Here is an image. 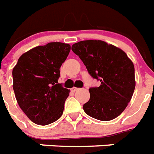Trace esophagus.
<instances>
[{"label": "esophagus", "mask_w": 154, "mask_h": 154, "mask_svg": "<svg viewBox=\"0 0 154 154\" xmlns=\"http://www.w3.org/2000/svg\"><path fill=\"white\" fill-rule=\"evenodd\" d=\"M78 90H79V88H77V87H73V88L71 89V91H72V92H75V91H77Z\"/></svg>", "instance_id": "esophagus-1"}]
</instances>
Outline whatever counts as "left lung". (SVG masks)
Wrapping results in <instances>:
<instances>
[{"mask_svg": "<svg viewBox=\"0 0 154 154\" xmlns=\"http://www.w3.org/2000/svg\"><path fill=\"white\" fill-rule=\"evenodd\" d=\"M71 50L80 58L89 74L100 80L98 87L89 89L85 113L100 121H110L124 111L135 88L134 66L126 53L103 40H83Z\"/></svg>", "mask_w": 154, "mask_h": 154, "instance_id": "obj_1", "label": "left lung"}]
</instances>
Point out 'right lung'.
<instances>
[{
  "instance_id": "1",
  "label": "right lung",
  "mask_w": 154,
  "mask_h": 154,
  "mask_svg": "<svg viewBox=\"0 0 154 154\" xmlns=\"http://www.w3.org/2000/svg\"><path fill=\"white\" fill-rule=\"evenodd\" d=\"M70 50V44L60 42L37 46L23 54L13 67L15 96L34 123L46 126L62 116L70 91L58 83V79Z\"/></svg>"
}]
</instances>
